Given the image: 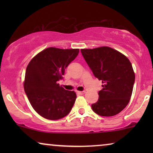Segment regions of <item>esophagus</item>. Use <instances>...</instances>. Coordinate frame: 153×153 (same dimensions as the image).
I'll use <instances>...</instances> for the list:
<instances>
[{
    "label": "esophagus",
    "mask_w": 153,
    "mask_h": 153,
    "mask_svg": "<svg viewBox=\"0 0 153 153\" xmlns=\"http://www.w3.org/2000/svg\"><path fill=\"white\" fill-rule=\"evenodd\" d=\"M76 93L79 95H83L85 93V91H76Z\"/></svg>",
    "instance_id": "1"
}]
</instances>
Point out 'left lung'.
Returning <instances> with one entry per match:
<instances>
[{"label": "left lung", "instance_id": "obj_1", "mask_svg": "<svg viewBox=\"0 0 153 153\" xmlns=\"http://www.w3.org/2000/svg\"><path fill=\"white\" fill-rule=\"evenodd\" d=\"M94 76L102 81L99 100L91 105L101 116H113L126 107L133 91L135 74L129 60L108 47L81 49Z\"/></svg>", "mask_w": 153, "mask_h": 153}]
</instances>
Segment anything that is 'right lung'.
<instances>
[{"label": "right lung", "instance_id": "add662e5", "mask_svg": "<svg viewBox=\"0 0 153 153\" xmlns=\"http://www.w3.org/2000/svg\"><path fill=\"white\" fill-rule=\"evenodd\" d=\"M79 49L47 48L37 54L26 68L24 88L31 106L39 115L58 120L70 112L76 95L66 91L58 81L78 56Z\"/></svg>", "mask_w": 153, "mask_h": 153}]
</instances>
